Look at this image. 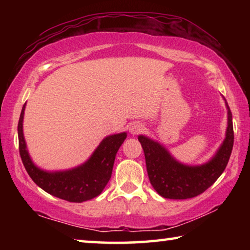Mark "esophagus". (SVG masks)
Listing matches in <instances>:
<instances>
[{
    "label": "esophagus",
    "mask_w": 250,
    "mask_h": 250,
    "mask_svg": "<svg viewBox=\"0 0 250 250\" xmlns=\"http://www.w3.org/2000/svg\"><path fill=\"white\" fill-rule=\"evenodd\" d=\"M143 130H145V126H143L142 124H139V122H134V124H132L129 126V132L132 135L141 133Z\"/></svg>",
    "instance_id": "obj_1"
}]
</instances>
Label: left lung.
I'll return each mask as SVG.
<instances>
[{"label":"left lung","mask_w":250,"mask_h":250,"mask_svg":"<svg viewBox=\"0 0 250 250\" xmlns=\"http://www.w3.org/2000/svg\"><path fill=\"white\" fill-rule=\"evenodd\" d=\"M224 98V97H223ZM227 109V128L225 139L215 154L203 164L188 166L177 161L160 142L140 134V141L146 156V171L153 188L159 195L172 200H186L200 195L215 183L225 167L234 145V129L230 109Z\"/></svg>","instance_id":"obj_1"}]
</instances>
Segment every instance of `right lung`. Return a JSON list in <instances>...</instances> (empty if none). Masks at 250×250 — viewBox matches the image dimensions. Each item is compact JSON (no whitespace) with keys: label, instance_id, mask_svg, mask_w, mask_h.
Wrapping results in <instances>:
<instances>
[{"label":"right lung","instance_id":"1","mask_svg":"<svg viewBox=\"0 0 250 250\" xmlns=\"http://www.w3.org/2000/svg\"><path fill=\"white\" fill-rule=\"evenodd\" d=\"M25 107L26 104L23 105L18 125L19 146L21 159L31 179L50 195L68 202L83 203L98 196L111 177L116 154L125 140L126 132L107 135L90 158L78 167L64 171H46L37 167L28 153L23 133Z\"/></svg>","mask_w":250,"mask_h":250}]
</instances>
